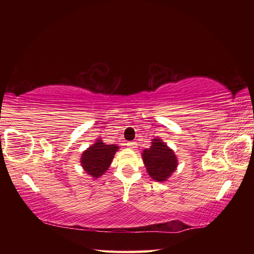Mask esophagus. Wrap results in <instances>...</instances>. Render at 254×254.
I'll list each match as a JSON object with an SVG mask.
<instances>
[{
	"label": "esophagus",
	"mask_w": 254,
	"mask_h": 254,
	"mask_svg": "<svg viewBox=\"0 0 254 254\" xmlns=\"http://www.w3.org/2000/svg\"><path fill=\"white\" fill-rule=\"evenodd\" d=\"M127 145V147L131 148V149H135L136 146H137V144L135 142H128Z\"/></svg>",
	"instance_id": "1"
}]
</instances>
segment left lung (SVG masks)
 Listing matches in <instances>:
<instances>
[{
    "label": "left lung",
    "mask_w": 254,
    "mask_h": 254,
    "mask_svg": "<svg viewBox=\"0 0 254 254\" xmlns=\"http://www.w3.org/2000/svg\"><path fill=\"white\" fill-rule=\"evenodd\" d=\"M142 156L148 175L158 182L166 181L178 167L174 150L158 137L153 139L152 146L143 150Z\"/></svg>",
    "instance_id": "1"
}]
</instances>
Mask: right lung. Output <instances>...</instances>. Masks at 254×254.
Segmentation results:
<instances>
[{
    "label": "right lung",
    "mask_w": 254,
    "mask_h": 254,
    "mask_svg": "<svg viewBox=\"0 0 254 254\" xmlns=\"http://www.w3.org/2000/svg\"><path fill=\"white\" fill-rule=\"evenodd\" d=\"M118 149L117 145H108L98 138L82 154L80 164L83 169L91 177H101L109 168Z\"/></svg>",
    "instance_id": "add662e5"
}]
</instances>
